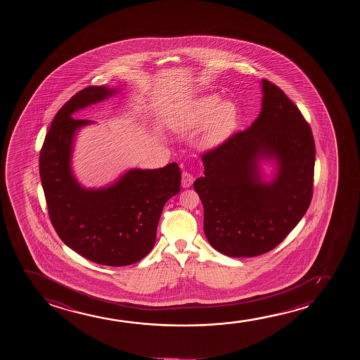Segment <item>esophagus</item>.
<instances>
[{"label": "esophagus", "instance_id": "34e87169", "mask_svg": "<svg viewBox=\"0 0 360 360\" xmlns=\"http://www.w3.org/2000/svg\"><path fill=\"white\" fill-rule=\"evenodd\" d=\"M193 181H194V177H193L191 173L183 172L182 173V187L183 188H189L193 184Z\"/></svg>", "mask_w": 360, "mask_h": 360}]
</instances>
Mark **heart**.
I'll return each mask as SVG.
<instances>
[{"instance_id":"obj_1","label":"heart","mask_w":360,"mask_h":360,"mask_svg":"<svg viewBox=\"0 0 360 360\" xmlns=\"http://www.w3.org/2000/svg\"><path fill=\"white\" fill-rule=\"evenodd\" d=\"M238 125V108L232 101H221L217 94H204L182 105L171 120L177 133H192L202 129L199 146L214 150L231 138Z\"/></svg>"}]
</instances>
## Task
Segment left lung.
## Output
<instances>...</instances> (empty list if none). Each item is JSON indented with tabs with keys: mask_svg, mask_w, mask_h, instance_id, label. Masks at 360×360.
<instances>
[{
	"mask_svg": "<svg viewBox=\"0 0 360 360\" xmlns=\"http://www.w3.org/2000/svg\"><path fill=\"white\" fill-rule=\"evenodd\" d=\"M262 109L251 127L202 155L193 184L204 207V232L217 251L255 257L278 246L310 205L315 141L300 110L262 79ZM262 162L274 171L265 178Z\"/></svg>",
	"mask_w": 360,
	"mask_h": 360,
	"instance_id": "8db88e82",
	"label": "left lung"
}]
</instances>
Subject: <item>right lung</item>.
Masks as SVG:
<instances>
[{"mask_svg": "<svg viewBox=\"0 0 360 360\" xmlns=\"http://www.w3.org/2000/svg\"><path fill=\"white\" fill-rule=\"evenodd\" d=\"M119 91L89 86L71 97L53 119L39 156L40 179L55 231L81 256L110 266H129L148 255L165 204L181 191L176 162L156 169L131 168L105 187L86 188L75 177V140L94 122L72 114Z\"/></svg>", "mask_w": 360, "mask_h": 360, "instance_id": "1", "label": "right lung"}]
</instances>
